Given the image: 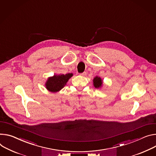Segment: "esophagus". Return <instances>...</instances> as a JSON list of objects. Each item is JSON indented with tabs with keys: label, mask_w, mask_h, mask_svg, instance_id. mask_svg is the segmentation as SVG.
Masks as SVG:
<instances>
[{
	"label": "esophagus",
	"mask_w": 156,
	"mask_h": 156,
	"mask_svg": "<svg viewBox=\"0 0 156 156\" xmlns=\"http://www.w3.org/2000/svg\"><path fill=\"white\" fill-rule=\"evenodd\" d=\"M80 75H81V76H85L87 75V73H86V72H83V73H81V74H80Z\"/></svg>",
	"instance_id": "esophagus-1"
}]
</instances>
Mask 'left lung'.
Returning <instances> with one entry per match:
<instances>
[{"mask_svg":"<svg viewBox=\"0 0 156 156\" xmlns=\"http://www.w3.org/2000/svg\"><path fill=\"white\" fill-rule=\"evenodd\" d=\"M93 83L94 87H95L96 88H98V89L101 88L103 84V80L100 77L97 76L93 78Z\"/></svg>","mask_w":156,"mask_h":156,"instance_id":"8db88e82","label":"left lung"}]
</instances>
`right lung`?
Listing matches in <instances>:
<instances>
[{
	"label": "right lung",
	"instance_id": "obj_1",
	"mask_svg": "<svg viewBox=\"0 0 156 156\" xmlns=\"http://www.w3.org/2000/svg\"><path fill=\"white\" fill-rule=\"evenodd\" d=\"M73 75V73L54 75L53 76L48 78L45 84V88L51 93L58 92L66 85L68 81Z\"/></svg>",
	"mask_w": 156,
	"mask_h": 156
}]
</instances>
